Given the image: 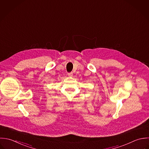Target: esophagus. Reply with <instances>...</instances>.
<instances>
[{
  "label": "esophagus",
  "mask_w": 149,
  "mask_h": 149,
  "mask_svg": "<svg viewBox=\"0 0 149 149\" xmlns=\"http://www.w3.org/2000/svg\"><path fill=\"white\" fill-rule=\"evenodd\" d=\"M68 75L69 77H72V76H73V73H72V72L68 73Z\"/></svg>",
  "instance_id": "1"
}]
</instances>
